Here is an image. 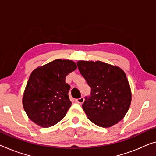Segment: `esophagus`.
<instances>
[{"label":"esophagus","mask_w":156,"mask_h":156,"mask_svg":"<svg viewBox=\"0 0 156 156\" xmlns=\"http://www.w3.org/2000/svg\"><path fill=\"white\" fill-rule=\"evenodd\" d=\"M75 101L76 102L80 103V104H81V103H83V101H84V98H83V97H81L80 98H77V99H76Z\"/></svg>","instance_id":"1"}]
</instances>
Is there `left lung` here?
Segmentation results:
<instances>
[{
	"label": "left lung",
	"instance_id": "8db88e82",
	"mask_svg": "<svg viewBox=\"0 0 156 156\" xmlns=\"http://www.w3.org/2000/svg\"><path fill=\"white\" fill-rule=\"evenodd\" d=\"M78 69L91 88L82 108L95 125L109 128L121 121L130 106L132 94L124 71L102 61H79Z\"/></svg>",
	"mask_w": 156,
	"mask_h": 156
}]
</instances>
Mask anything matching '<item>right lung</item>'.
<instances>
[{"label": "right lung", "instance_id": "add662e5", "mask_svg": "<svg viewBox=\"0 0 156 156\" xmlns=\"http://www.w3.org/2000/svg\"><path fill=\"white\" fill-rule=\"evenodd\" d=\"M76 69L70 60L56 59L32 72L23 95L27 116L37 125L49 128L63 119L71 107L70 86L66 77Z\"/></svg>", "mask_w": 156, "mask_h": 156}]
</instances>
